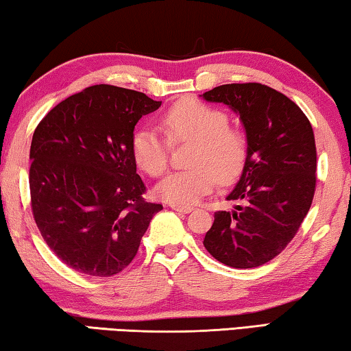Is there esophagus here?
Returning a JSON list of instances; mask_svg holds the SVG:
<instances>
[{"mask_svg": "<svg viewBox=\"0 0 351 351\" xmlns=\"http://www.w3.org/2000/svg\"><path fill=\"white\" fill-rule=\"evenodd\" d=\"M171 208L174 211H179V213H183V215H186L193 210L191 206H180V205H171Z\"/></svg>", "mask_w": 351, "mask_h": 351, "instance_id": "34e87169", "label": "esophagus"}]
</instances>
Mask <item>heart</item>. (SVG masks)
<instances>
[{
    "mask_svg": "<svg viewBox=\"0 0 351 351\" xmlns=\"http://www.w3.org/2000/svg\"><path fill=\"white\" fill-rule=\"evenodd\" d=\"M160 128L172 145H193L186 160L191 166L171 172L155 186V196L165 202L180 206L197 204L217 182H232L243 171L247 138L244 132L228 125L227 113L219 108L197 99H183L162 114ZM167 141L152 128L135 130L130 147L138 168L152 177L162 174L169 162Z\"/></svg>",
    "mask_w": 351,
    "mask_h": 351,
    "instance_id": "obj_1",
    "label": "heart"
}]
</instances>
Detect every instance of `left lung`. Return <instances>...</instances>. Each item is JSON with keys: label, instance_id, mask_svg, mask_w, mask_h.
<instances>
[{"label": "left lung", "instance_id": "left-lung-1", "mask_svg": "<svg viewBox=\"0 0 351 351\" xmlns=\"http://www.w3.org/2000/svg\"><path fill=\"white\" fill-rule=\"evenodd\" d=\"M239 114L247 136L243 172L227 196L241 205L216 211L204 245L230 267L266 264L291 243L315 191L311 123L295 102L267 85L227 84L202 95Z\"/></svg>", "mask_w": 351, "mask_h": 351}]
</instances>
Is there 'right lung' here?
Masks as SVG:
<instances>
[{
	"mask_svg": "<svg viewBox=\"0 0 351 351\" xmlns=\"http://www.w3.org/2000/svg\"><path fill=\"white\" fill-rule=\"evenodd\" d=\"M160 106L140 91L93 85L57 104L34 132V219L49 249L76 272H121L163 210L143 197L130 147L138 119Z\"/></svg>",
	"mask_w": 351,
	"mask_h": 351,
	"instance_id": "obj_1",
	"label": "right lung"
}]
</instances>
